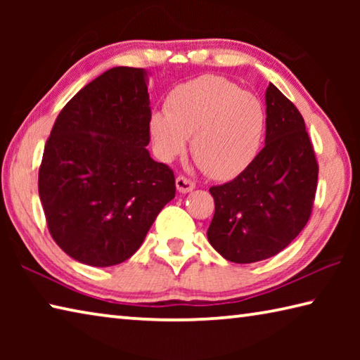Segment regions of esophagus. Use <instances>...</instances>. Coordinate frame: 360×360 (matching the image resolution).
Returning a JSON list of instances; mask_svg holds the SVG:
<instances>
[{
    "label": "esophagus",
    "mask_w": 360,
    "mask_h": 360,
    "mask_svg": "<svg viewBox=\"0 0 360 360\" xmlns=\"http://www.w3.org/2000/svg\"><path fill=\"white\" fill-rule=\"evenodd\" d=\"M176 188H178V191H179L181 193L192 192L193 188H195V182H193L192 179L186 178L184 174H179L178 178H176Z\"/></svg>",
    "instance_id": "obj_1"
}]
</instances>
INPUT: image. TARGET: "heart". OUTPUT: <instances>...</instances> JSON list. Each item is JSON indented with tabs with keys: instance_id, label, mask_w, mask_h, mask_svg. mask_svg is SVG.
I'll return each instance as SVG.
<instances>
[{
	"instance_id": "heart-1",
	"label": "heart",
	"mask_w": 360,
	"mask_h": 360,
	"mask_svg": "<svg viewBox=\"0 0 360 360\" xmlns=\"http://www.w3.org/2000/svg\"><path fill=\"white\" fill-rule=\"evenodd\" d=\"M149 133L157 155L169 162L186 149L216 179L240 174L260 149L265 111L252 94L221 76H200L169 94L167 111L150 115Z\"/></svg>"
}]
</instances>
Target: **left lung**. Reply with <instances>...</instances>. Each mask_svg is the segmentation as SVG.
<instances>
[{
    "label": "left lung",
    "instance_id": "left-lung-1",
    "mask_svg": "<svg viewBox=\"0 0 360 360\" xmlns=\"http://www.w3.org/2000/svg\"><path fill=\"white\" fill-rule=\"evenodd\" d=\"M265 146L245 172L212 186L211 246L235 264L265 260L288 248L307 225L318 188V160L302 114L270 84Z\"/></svg>",
    "mask_w": 360,
    "mask_h": 360
}]
</instances>
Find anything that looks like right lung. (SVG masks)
<instances>
[{
  "instance_id": "add662e5",
  "label": "right lung",
  "mask_w": 360,
  "mask_h": 360,
  "mask_svg": "<svg viewBox=\"0 0 360 360\" xmlns=\"http://www.w3.org/2000/svg\"><path fill=\"white\" fill-rule=\"evenodd\" d=\"M149 122L146 71L115 66L79 90L52 127L39 198L49 233L81 264L130 259L174 198L173 169L146 149Z\"/></svg>"
}]
</instances>
